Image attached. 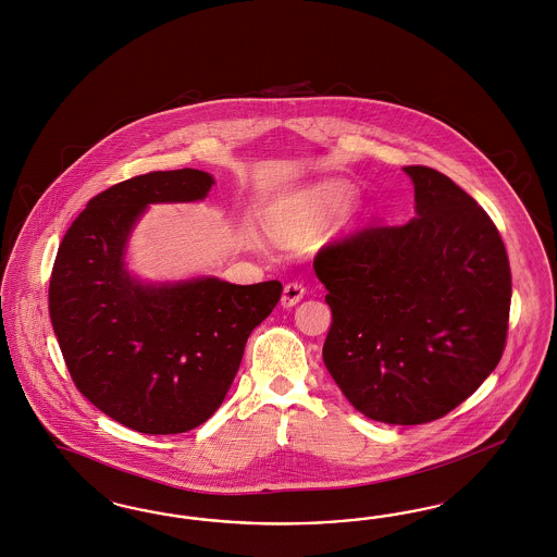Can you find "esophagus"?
I'll return each instance as SVG.
<instances>
[{
  "label": "esophagus",
  "instance_id": "obj_1",
  "mask_svg": "<svg viewBox=\"0 0 557 557\" xmlns=\"http://www.w3.org/2000/svg\"><path fill=\"white\" fill-rule=\"evenodd\" d=\"M302 296H305V288L300 284H296V282L286 284L284 286V294H282V307L289 309V307L298 305L302 300Z\"/></svg>",
  "mask_w": 557,
  "mask_h": 557
}]
</instances>
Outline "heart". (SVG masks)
Listing matches in <instances>:
<instances>
[{
  "mask_svg": "<svg viewBox=\"0 0 557 557\" xmlns=\"http://www.w3.org/2000/svg\"><path fill=\"white\" fill-rule=\"evenodd\" d=\"M352 199V188L339 180H323L284 193L269 202V234L282 243H296L321 234Z\"/></svg>",
  "mask_w": 557,
  "mask_h": 557,
  "instance_id": "heart-1",
  "label": "heart"
}]
</instances>
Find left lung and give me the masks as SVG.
Wrapping results in <instances>:
<instances>
[{"label": "left lung", "instance_id": "8db88e82", "mask_svg": "<svg viewBox=\"0 0 557 557\" xmlns=\"http://www.w3.org/2000/svg\"><path fill=\"white\" fill-rule=\"evenodd\" d=\"M401 170L414 218L327 246L312 268L332 309L323 362L346 400L379 423L423 424L497 367L512 275L476 200L437 170Z\"/></svg>", "mask_w": 557, "mask_h": 557}]
</instances>
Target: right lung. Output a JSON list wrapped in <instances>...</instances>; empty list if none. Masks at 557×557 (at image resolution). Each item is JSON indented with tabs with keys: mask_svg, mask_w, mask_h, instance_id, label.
Here are the masks:
<instances>
[{
	"mask_svg": "<svg viewBox=\"0 0 557 557\" xmlns=\"http://www.w3.org/2000/svg\"><path fill=\"white\" fill-rule=\"evenodd\" d=\"M213 184L190 168L120 182L87 202L58 248L49 317L67 371L90 404L138 433L174 435L211 419L248 335L282 296L275 280L151 282L128 269V245L147 209L199 202Z\"/></svg>",
	"mask_w": 557,
	"mask_h": 557,
	"instance_id": "right-lung-1",
	"label": "right lung"
}]
</instances>
